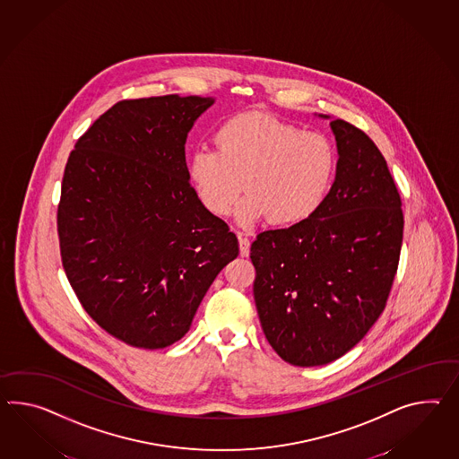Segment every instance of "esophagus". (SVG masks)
I'll return each instance as SVG.
<instances>
[{
  "label": "esophagus",
  "mask_w": 459,
  "mask_h": 459,
  "mask_svg": "<svg viewBox=\"0 0 459 459\" xmlns=\"http://www.w3.org/2000/svg\"><path fill=\"white\" fill-rule=\"evenodd\" d=\"M238 239H239V253L241 256H249V239L247 236L243 233H238Z\"/></svg>",
  "instance_id": "obj_1"
}]
</instances>
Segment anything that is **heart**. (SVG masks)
Masks as SVG:
<instances>
[{"instance_id": "b5f03b06", "label": "heart", "mask_w": 459, "mask_h": 459, "mask_svg": "<svg viewBox=\"0 0 459 459\" xmlns=\"http://www.w3.org/2000/svg\"><path fill=\"white\" fill-rule=\"evenodd\" d=\"M216 148H198L188 173L201 203L216 216L235 210L243 224L268 216L288 226L313 216L328 195L336 150L325 134L305 131L268 113L233 117L216 131Z\"/></svg>"}]
</instances>
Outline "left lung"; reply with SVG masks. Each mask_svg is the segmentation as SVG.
Here are the masks:
<instances>
[{
  "mask_svg": "<svg viewBox=\"0 0 459 459\" xmlns=\"http://www.w3.org/2000/svg\"><path fill=\"white\" fill-rule=\"evenodd\" d=\"M329 126L338 163L323 204L251 245L261 328L286 363L301 368L328 365L365 338L386 306L403 243L386 160L353 125L331 119Z\"/></svg>",
  "mask_w": 459,
  "mask_h": 459,
  "instance_id": "1",
  "label": "left lung"
}]
</instances>
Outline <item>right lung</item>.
Returning a JSON list of instances; mask_svg holds the SVG:
<instances>
[{"label":"right lung","instance_id":"right-lung-1","mask_svg":"<svg viewBox=\"0 0 459 459\" xmlns=\"http://www.w3.org/2000/svg\"><path fill=\"white\" fill-rule=\"evenodd\" d=\"M214 98L125 100L71 152L58 206L71 288L111 336L144 350L189 331L238 238L189 185L185 144Z\"/></svg>","mask_w":459,"mask_h":459}]
</instances>
